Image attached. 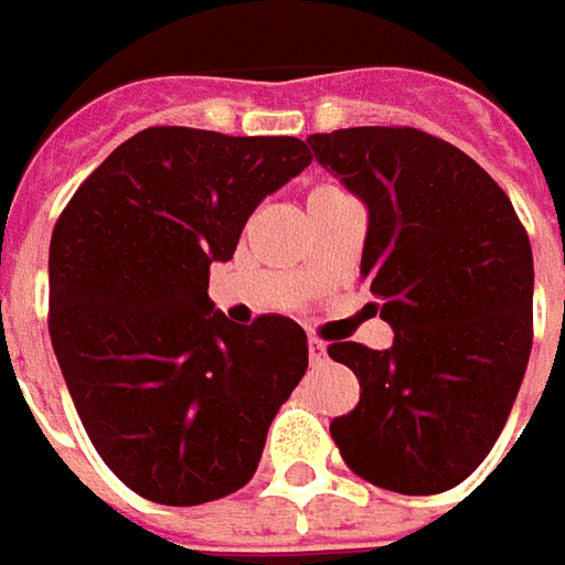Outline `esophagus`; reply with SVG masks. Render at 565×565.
I'll return each instance as SVG.
<instances>
[{
    "label": "esophagus",
    "mask_w": 565,
    "mask_h": 565,
    "mask_svg": "<svg viewBox=\"0 0 565 565\" xmlns=\"http://www.w3.org/2000/svg\"><path fill=\"white\" fill-rule=\"evenodd\" d=\"M307 351H310V361H313V364H322V361H326V345H322L319 339H310Z\"/></svg>",
    "instance_id": "34e87169"
}]
</instances>
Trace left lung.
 Segmentation results:
<instances>
[{"instance_id": "left-lung-1", "label": "left lung", "mask_w": 565, "mask_h": 565, "mask_svg": "<svg viewBox=\"0 0 565 565\" xmlns=\"http://www.w3.org/2000/svg\"><path fill=\"white\" fill-rule=\"evenodd\" d=\"M367 204L361 278L393 345L332 342L361 383L329 431L351 473L403 495L463 482L512 413L534 339V258L509 194L467 152L415 127L307 137Z\"/></svg>"}]
</instances>
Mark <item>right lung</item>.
<instances>
[{
    "label": "right lung",
    "instance_id": "right-lung-1",
    "mask_svg": "<svg viewBox=\"0 0 565 565\" xmlns=\"http://www.w3.org/2000/svg\"><path fill=\"white\" fill-rule=\"evenodd\" d=\"M313 156L297 137L147 127L85 179L51 236V342L108 470L159 505H201L252 480L271 418L307 371V332L278 313H216L265 194Z\"/></svg>",
    "mask_w": 565,
    "mask_h": 565
}]
</instances>
